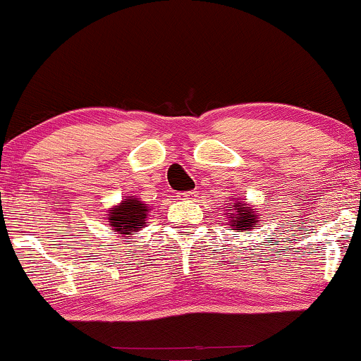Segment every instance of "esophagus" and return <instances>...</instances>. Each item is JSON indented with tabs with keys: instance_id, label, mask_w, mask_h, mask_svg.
Returning a JSON list of instances; mask_svg holds the SVG:
<instances>
[{
	"instance_id": "34e87169",
	"label": "esophagus",
	"mask_w": 361,
	"mask_h": 361,
	"mask_svg": "<svg viewBox=\"0 0 361 361\" xmlns=\"http://www.w3.org/2000/svg\"><path fill=\"white\" fill-rule=\"evenodd\" d=\"M178 197H180V200H193V198L197 197V192H195V190H192V192H183L178 195Z\"/></svg>"
}]
</instances>
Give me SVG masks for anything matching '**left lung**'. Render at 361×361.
Masks as SVG:
<instances>
[{
    "label": "left lung",
    "instance_id": "obj_1",
    "mask_svg": "<svg viewBox=\"0 0 361 361\" xmlns=\"http://www.w3.org/2000/svg\"><path fill=\"white\" fill-rule=\"evenodd\" d=\"M227 210H231V215L227 217L231 222L229 226L234 227V231H238V233L256 229V227H258V217H256V214L252 212L255 209L246 207L244 202H241V204H235V207H227Z\"/></svg>",
    "mask_w": 361,
    "mask_h": 361
}]
</instances>
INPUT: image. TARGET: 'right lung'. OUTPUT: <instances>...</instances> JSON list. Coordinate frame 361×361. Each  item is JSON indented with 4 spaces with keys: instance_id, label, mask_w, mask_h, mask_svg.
Here are the masks:
<instances>
[{
    "instance_id": "add662e5",
    "label": "right lung",
    "mask_w": 361,
    "mask_h": 361,
    "mask_svg": "<svg viewBox=\"0 0 361 361\" xmlns=\"http://www.w3.org/2000/svg\"><path fill=\"white\" fill-rule=\"evenodd\" d=\"M147 219V207L144 202L135 200V198H123L122 205L115 207L110 210L109 222L114 233L123 234L128 238V233L132 231H140L146 227Z\"/></svg>"
}]
</instances>
